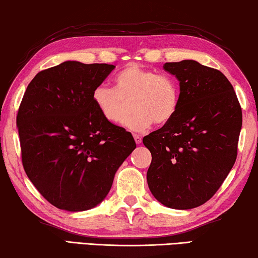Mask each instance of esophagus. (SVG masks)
<instances>
[{
    "mask_svg": "<svg viewBox=\"0 0 258 258\" xmlns=\"http://www.w3.org/2000/svg\"><path fill=\"white\" fill-rule=\"evenodd\" d=\"M134 140H136V144L137 145H140L142 142V139L140 136H138V134H134Z\"/></svg>",
    "mask_w": 258,
    "mask_h": 258,
    "instance_id": "esophagus-1",
    "label": "esophagus"
}]
</instances>
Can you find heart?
<instances>
[{
  "mask_svg": "<svg viewBox=\"0 0 258 258\" xmlns=\"http://www.w3.org/2000/svg\"><path fill=\"white\" fill-rule=\"evenodd\" d=\"M92 99L105 120L118 122L131 102L133 113L122 120L132 132H145L154 122L164 125L178 111L180 93L170 76L130 65L114 78V89L105 85L94 88Z\"/></svg>",
  "mask_w": 258,
  "mask_h": 258,
  "instance_id": "1",
  "label": "heart"
}]
</instances>
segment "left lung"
<instances>
[{
	"label": "left lung",
	"mask_w": 258,
	"mask_h": 258,
	"mask_svg": "<svg viewBox=\"0 0 258 258\" xmlns=\"http://www.w3.org/2000/svg\"><path fill=\"white\" fill-rule=\"evenodd\" d=\"M163 68L179 80L180 102L172 119L142 140L153 158L147 182L163 206L193 209L215 195L234 165L242 111L216 69L193 59Z\"/></svg>",
	"instance_id": "1"
}]
</instances>
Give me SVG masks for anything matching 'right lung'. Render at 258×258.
I'll return each instance as SVG.
<instances>
[{"mask_svg": "<svg viewBox=\"0 0 258 258\" xmlns=\"http://www.w3.org/2000/svg\"><path fill=\"white\" fill-rule=\"evenodd\" d=\"M114 68L67 60L39 72L24 94L17 114L24 170L58 209L78 212L100 204L137 147L132 134L105 120L92 99Z\"/></svg>", "mask_w": 258, "mask_h": 258, "instance_id": "add662e5", "label": "right lung"}]
</instances>
